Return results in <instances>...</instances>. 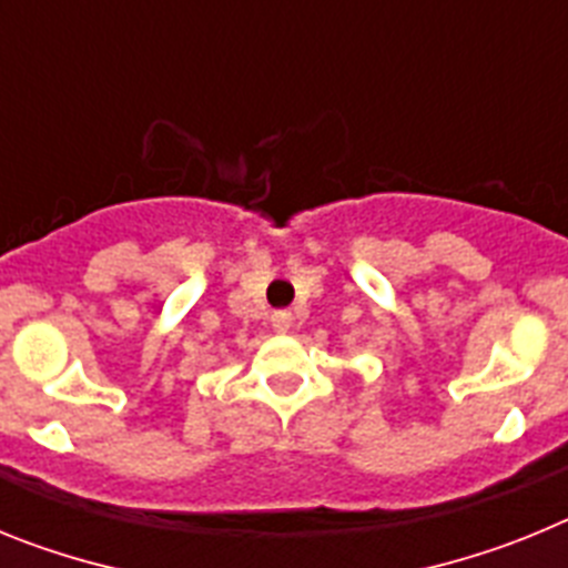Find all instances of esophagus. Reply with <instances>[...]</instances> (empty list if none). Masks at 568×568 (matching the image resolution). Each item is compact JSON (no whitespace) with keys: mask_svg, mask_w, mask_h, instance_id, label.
Wrapping results in <instances>:
<instances>
[{"mask_svg":"<svg viewBox=\"0 0 568 568\" xmlns=\"http://www.w3.org/2000/svg\"><path fill=\"white\" fill-rule=\"evenodd\" d=\"M273 327L278 329V333H287V329L293 327V315H290L287 310H281V313H273Z\"/></svg>","mask_w":568,"mask_h":568,"instance_id":"1","label":"esophagus"}]
</instances>
